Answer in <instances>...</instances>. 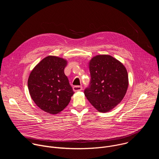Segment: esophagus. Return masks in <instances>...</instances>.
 I'll return each instance as SVG.
<instances>
[{
	"label": "esophagus",
	"mask_w": 159,
	"mask_h": 159,
	"mask_svg": "<svg viewBox=\"0 0 159 159\" xmlns=\"http://www.w3.org/2000/svg\"><path fill=\"white\" fill-rule=\"evenodd\" d=\"M82 89V87L81 85H75L73 87V90L75 92L80 91V90H81Z\"/></svg>",
	"instance_id": "34e87169"
}]
</instances>
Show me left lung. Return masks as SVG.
Instances as JSON below:
<instances>
[{
    "instance_id": "8db88e82",
    "label": "left lung",
    "mask_w": 159,
    "mask_h": 159,
    "mask_svg": "<svg viewBox=\"0 0 159 159\" xmlns=\"http://www.w3.org/2000/svg\"><path fill=\"white\" fill-rule=\"evenodd\" d=\"M90 83L84 90L88 101L99 112L109 111L126 94L128 75L125 66L110 55H98L89 62Z\"/></svg>"
}]
</instances>
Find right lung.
I'll list each match as a JSON object with an SVG mask.
<instances>
[{
  "label": "right lung",
  "instance_id": "add662e5",
  "mask_svg": "<svg viewBox=\"0 0 159 159\" xmlns=\"http://www.w3.org/2000/svg\"><path fill=\"white\" fill-rule=\"evenodd\" d=\"M66 63L61 58L47 57L34 68L28 78L32 99L41 109L52 115L69 104L74 93L64 73Z\"/></svg>",
  "mask_w": 159,
  "mask_h": 159
}]
</instances>
